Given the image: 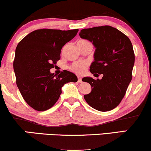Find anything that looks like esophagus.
<instances>
[{
	"mask_svg": "<svg viewBox=\"0 0 151 151\" xmlns=\"http://www.w3.org/2000/svg\"><path fill=\"white\" fill-rule=\"evenodd\" d=\"M81 77H78V82H79V83H81Z\"/></svg>",
	"mask_w": 151,
	"mask_h": 151,
	"instance_id": "1",
	"label": "esophagus"
}]
</instances>
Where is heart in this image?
Segmentation results:
<instances>
[{"label": "heart", "mask_w": 151, "mask_h": 151, "mask_svg": "<svg viewBox=\"0 0 151 151\" xmlns=\"http://www.w3.org/2000/svg\"><path fill=\"white\" fill-rule=\"evenodd\" d=\"M82 42H88L87 41L85 40H79L78 41V43H82ZM88 66V63L86 62L83 61H79V62H76L74 63L73 64L70 66V70L72 72H75L77 74H83V72L86 71V69Z\"/></svg>", "instance_id": "b5f03b06"}]
</instances>
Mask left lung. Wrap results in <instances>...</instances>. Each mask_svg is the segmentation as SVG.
I'll return each mask as SVG.
<instances>
[{"mask_svg":"<svg viewBox=\"0 0 151 151\" xmlns=\"http://www.w3.org/2000/svg\"><path fill=\"white\" fill-rule=\"evenodd\" d=\"M79 36L96 48L90 72L93 75L103 74L101 79L83 78V81L91 86V93L83 96L85 101L99 111L111 110L120 103L132 81L135 60L132 42L122 32L110 26L83 29Z\"/></svg>","mask_w":151,"mask_h":151,"instance_id":"1","label":"left lung"}]
</instances>
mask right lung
I'll list each match as a JSON object with an SVG mask.
<instances>
[{
	"label": "right lung",
	"instance_id": "1",
	"mask_svg": "<svg viewBox=\"0 0 151 151\" xmlns=\"http://www.w3.org/2000/svg\"><path fill=\"white\" fill-rule=\"evenodd\" d=\"M78 31L41 29L18 43L13 62L16 83L24 100L34 110H48L58 101L65 83L77 81L72 72L64 70L56 75L50 70L60 59L62 48Z\"/></svg>",
	"mask_w": 151,
	"mask_h": 151
}]
</instances>
